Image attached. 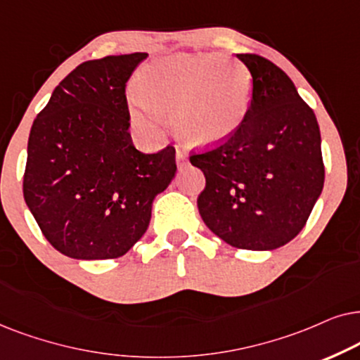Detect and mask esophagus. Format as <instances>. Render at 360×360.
I'll return each mask as SVG.
<instances>
[{
	"instance_id": "obj_1",
	"label": "esophagus",
	"mask_w": 360,
	"mask_h": 360,
	"mask_svg": "<svg viewBox=\"0 0 360 360\" xmlns=\"http://www.w3.org/2000/svg\"><path fill=\"white\" fill-rule=\"evenodd\" d=\"M176 162H177V167H184L186 165H188V155L177 150L176 151Z\"/></svg>"
}]
</instances>
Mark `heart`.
Here are the masks:
<instances>
[{
	"instance_id": "obj_1",
	"label": "heart",
	"mask_w": 360,
	"mask_h": 360,
	"mask_svg": "<svg viewBox=\"0 0 360 360\" xmlns=\"http://www.w3.org/2000/svg\"><path fill=\"white\" fill-rule=\"evenodd\" d=\"M131 118L155 131L153 115L172 117L176 136L189 146H217L245 122L253 75L243 62L215 54H176L151 62L140 72Z\"/></svg>"
}]
</instances>
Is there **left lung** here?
<instances>
[{
    "label": "left lung",
    "mask_w": 360,
    "mask_h": 360,
    "mask_svg": "<svg viewBox=\"0 0 360 360\" xmlns=\"http://www.w3.org/2000/svg\"><path fill=\"white\" fill-rule=\"evenodd\" d=\"M237 57L253 75L252 105L229 140L189 156L205 176L198 207L229 245L275 250L298 236L323 191L319 124L280 67L257 54Z\"/></svg>",
    "instance_id": "obj_1"
}]
</instances>
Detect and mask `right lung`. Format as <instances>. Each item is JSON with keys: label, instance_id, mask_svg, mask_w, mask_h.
<instances>
[{"label": "right lung", "instance_id": "right-lung-1", "mask_svg": "<svg viewBox=\"0 0 360 360\" xmlns=\"http://www.w3.org/2000/svg\"><path fill=\"white\" fill-rule=\"evenodd\" d=\"M146 52L82 62L32 123L22 193L41 232L77 260L127 253L176 174V150L133 146L127 82Z\"/></svg>", "mask_w": 360, "mask_h": 360}]
</instances>
